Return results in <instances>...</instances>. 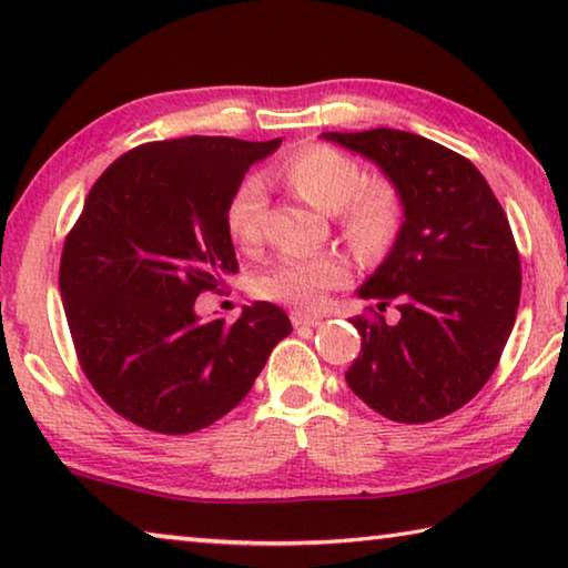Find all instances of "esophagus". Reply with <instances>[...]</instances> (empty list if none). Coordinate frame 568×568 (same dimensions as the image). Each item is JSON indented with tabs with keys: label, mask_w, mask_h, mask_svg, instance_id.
<instances>
[{
	"label": "esophagus",
	"mask_w": 568,
	"mask_h": 568,
	"mask_svg": "<svg viewBox=\"0 0 568 568\" xmlns=\"http://www.w3.org/2000/svg\"><path fill=\"white\" fill-rule=\"evenodd\" d=\"M291 321H293L295 328H311V325L321 323V315L318 313H305V311H293Z\"/></svg>",
	"instance_id": "esophagus-1"
}]
</instances>
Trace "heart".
<instances>
[{
	"label": "heart",
	"instance_id": "obj_1",
	"mask_svg": "<svg viewBox=\"0 0 568 568\" xmlns=\"http://www.w3.org/2000/svg\"><path fill=\"white\" fill-rule=\"evenodd\" d=\"M281 178L297 197L323 213H338L348 245L365 261H376L393 245L400 230V197L386 180H365L351 155L331 145H305L281 165ZM265 190L257 178L237 185L225 210V223L235 243L255 247L263 237ZM351 275L348 257L338 250L307 255H283L257 277L255 291L265 301L318 307L331 287Z\"/></svg>",
	"mask_w": 568,
	"mask_h": 568
}]
</instances>
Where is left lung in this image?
Masks as SVG:
<instances>
[{"instance_id": "8db88e82", "label": "left lung", "mask_w": 568, "mask_h": 568, "mask_svg": "<svg viewBox=\"0 0 568 568\" xmlns=\"http://www.w3.org/2000/svg\"><path fill=\"white\" fill-rule=\"evenodd\" d=\"M321 138L376 162L403 205L388 257L358 287L381 312L396 300L402 318H351L363 343L345 381L396 423L444 418L486 386L516 323L521 261L508 217L474 162L434 140L388 128Z\"/></svg>"}]
</instances>
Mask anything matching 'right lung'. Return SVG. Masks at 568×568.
<instances>
[{"mask_svg":"<svg viewBox=\"0 0 568 568\" xmlns=\"http://www.w3.org/2000/svg\"><path fill=\"white\" fill-rule=\"evenodd\" d=\"M281 148L235 138L148 142L94 182L64 240L60 293L77 358L108 406L155 434L223 418L253 388L285 311L255 301L203 323L200 293L237 273L225 210L245 172Z\"/></svg>","mask_w":568,"mask_h":568,"instance_id":"1","label":"right lung"}]
</instances>
